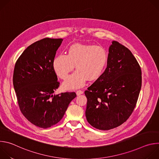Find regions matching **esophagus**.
<instances>
[{"instance_id":"34e87169","label":"esophagus","mask_w":159,"mask_h":159,"mask_svg":"<svg viewBox=\"0 0 159 159\" xmlns=\"http://www.w3.org/2000/svg\"><path fill=\"white\" fill-rule=\"evenodd\" d=\"M76 94H77V96H80V94H83V91H82V90H79L76 92Z\"/></svg>"}]
</instances>
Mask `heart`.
Here are the masks:
<instances>
[{"label": "heart", "instance_id": "1", "mask_svg": "<svg viewBox=\"0 0 159 159\" xmlns=\"http://www.w3.org/2000/svg\"><path fill=\"white\" fill-rule=\"evenodd\" d=\"M107 53L98 45L74 44L69 48L67 55L56 56L53 61L54 70L61 79H65L76 65L77 69L63 82L66 89L83 87L87 79L95 80L104 72L107 62Z\"/></svg>", "mask_w": 159, "mask_h": 159}]
</instances>
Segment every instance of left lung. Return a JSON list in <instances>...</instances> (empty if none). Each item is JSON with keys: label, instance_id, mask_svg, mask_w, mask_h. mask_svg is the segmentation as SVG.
Segmentation results:
<instances>
[{"label": "left lung", "instance_id": "left-lung-1", "mask_svg": "<svg viewBox=\"0 0 159 159\" xmlns=\"http://www.w3.org/2000/svg\"><path fill=\"white\" fill-rule=\"evenodd\" d=\"M142 87V70L131 51L118 41L109 48L105 71L85 91L88 123L109 130L125 123L137 104Z\"/></svg>", "mask_w": 159, "mask_h": 159}]
</instances>
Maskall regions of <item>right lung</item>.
I'll return each mask as SVG.
<instances>
[{"instance_id":"right-lung-1","label":"right lung","mask_w":159,"mask_h":159,"mask_svg":"<svg viewBox=\"0 0 159 159\" xmlns=\"http://www.w3.org/2000/svg\"><path fill=\"white\" fill-rule=\"evenodd\" d=\"M63 39L46 38L29 46L17 59L13 85L21 112L32 124L48 128L63 118L74 92L53 94L60 85L53 61Z\"/></svg>"}]
</instances>
